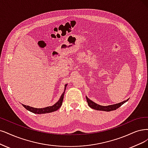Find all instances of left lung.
<instances>
[{
  "mask_svg": "<svg viewBox=\"0 0 148 148\" xmlns=\"http://www.w3.org/2000/svg\"><path fill=\"white\" fill-rule=\"evenodd\" d=\"M86 99L87 102H88V106L91 108L95 109V110H102V111H106V112H110V111L116 110L117 108H118L120 106H122L123 103H124L125 102H127L129 100V99H128L123 102L116 103V104L108 106H102L97 104V103H96L93 101H92L91 100L88 99V98L87 97V96H86Z\"/></svg>",
  "mask_w": 148,
  "mask_h": 148,
  "instance_id": "1",
  "label": "left lung"
}]
</instances>
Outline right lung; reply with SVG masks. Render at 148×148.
I'll return each instance as SVG.
<instances>
[{
	"instance_id": "right-lung-1",
	"label": "right lung",
	"mask_w": 148,
	"mask_h": 148,
	"mask_svg": "<svg viewBox=\"0 0 148 148\" xmlns=\"http://www.w3.org/2000/svg\"><path fill=\"white\" fill-rule=\"evenodd\" d=\"M66 86H67V85H65L64 92H63V94L62 95L61 97H60L58 101L55 103V104L52 106L47 107H45V108H34V107H30V106H28L23 105V106H24V107L25 108H26L27 110H29V111H30L32 113H36V114L47 113H51V112L56 111V110H58V108H60V107H61L62 105L63 97H64V92H65V90H66Z\"/></svg>"
}]
</instances>
